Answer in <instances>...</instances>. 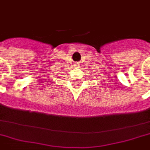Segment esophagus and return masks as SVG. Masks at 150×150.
Listing matches in <instances>:
<instances>
[{"mask_svg": "<svg viewBox=\"0 0 150 150\" xmlns=\"http://www.w3.org/2000/svg\"><path fill=\"white\" fill-rule=\"evenodd\" d=\"M78 65H79V63H76V66H78Z\"/></svg>", "mask_w": 150, "mask_h": 150, "instance_id": "1", "label": "esophagus"}]
</instances>
